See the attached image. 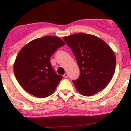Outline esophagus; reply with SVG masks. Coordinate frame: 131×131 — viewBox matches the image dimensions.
Here are the masks:
<instances>
[{
    "label": "esophagus",
    "instance_id": "1",
    "mask_svg": "<svg viewBox=\"0 0 131 131\" xmlns=\"http://www.w3.org/2000/svg\"><path fill=\"white\" fill-rule=\"evenodd\" d=\"M63 76V77H64V78H67L68 77V73H66L65 74H64Z\"/></svg>",
    "mask_w": 131,
    "mask_h": 131
}]
</instances>
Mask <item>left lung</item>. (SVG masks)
Instances as JSON below:
<instances>
[{
    "mask_svg": "<svg viewBox=\"0 0 131 131\" xmlns=\"http://www.w3.org/2000/svg\"><path fill=\"white\" fill-rule=\"evenodd\" d=\"M76 57L80 76L73 82L79 93L91 96L103 90L115 73L116 57L105 41L92 34L79 32L63 37Z\"/></svg>",
    "mask_w": 131,
    "mask_h": 131,
    "instance_id": "8db88e82",
    "label": "left lung"
}]
</instances>
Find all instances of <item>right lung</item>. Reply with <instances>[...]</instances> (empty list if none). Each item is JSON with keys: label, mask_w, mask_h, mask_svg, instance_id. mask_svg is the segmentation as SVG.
<instances>
[{"label": "right lung", "mask_w": 131, "mask_h": 131, "mask_svg": "<svg viewBox=\"0 0 131 131\" xmlns=\"http://www.w3.org/2000/svg\"><path fill=\"white\" fill-rule=\"evenodd\" d=\"M64 44L59 37L46 36L31 40L21 49L13 71L16 80L27 92L38 98L54 92L62 76L53 71L50 57Z\"/></svg>", "instance_id": "right-lung-1"}]
</instances>
